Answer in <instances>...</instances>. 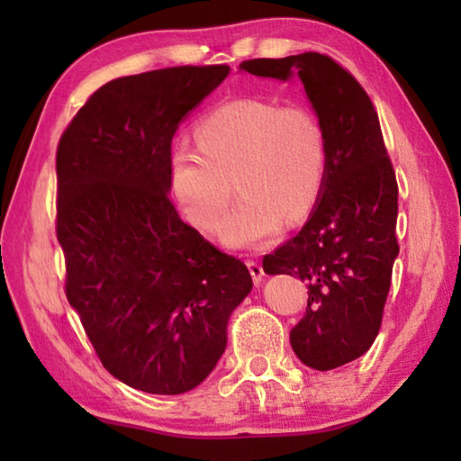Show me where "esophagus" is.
<instances>
[{"label":"esophagus","instance_id":"obj_1","mask_svg":"<svg viewBox=\"0 0 461 461\" xmlns=\"http://www.w3.org/2000/svg\"><path fill=\"white\" fill-rule=\"evenodd\" d=\"M246 264H248V268H249V275H252L254 285H260V283H262V278H264V268H262V264H260L258 260H248Z\"/></svg>","mask_w":461,"mask_h":461}]
</instances>
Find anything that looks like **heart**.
I'll return each mask as SVG.
<instances>
[{"label": "heart", "instance_id": "obj_1", "mask_svg": "<svg viewBox=\"0 0 461 461\" xmlns=\"http://www.w3.org/2000/svg\"><path fill=\"white\" fill-rule=\"evenodd\" d=\"M197 148L170 154V189L194 228L215 233L228 213L233 178L241 199L223 230L230 248H256L288 223L303 221L321 197L327 138L305 105L236 99L194 128Z\"/></svg>", "mask_w": 461, "mask_h": 461}]
</instances>
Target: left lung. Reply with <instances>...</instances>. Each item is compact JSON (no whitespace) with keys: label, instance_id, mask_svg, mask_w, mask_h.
Segmentation results:
<instances>
[{"label":"left lung","instance_id":"left-lung-1","mask_svg":"<svg viewBox=\"0 0 461 461\" xmlns=\"http://www.w3.org/2000/svg\"><path fill=\"white\" fill-rule=\"evenodd\" d=\"M241 71L305 87L327 138L321 197L294 238L267 254V275L299 276L309 288L305 315L291 330L299 360L333 370L376 339L399 256V185L368 93L346 68L319 52L252 59Z\"/></svg>","mask_w":461,"mask_h":461}]
</instances>
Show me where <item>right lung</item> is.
<instances>
[{"mask_svg":"<svg viewBox=\"0 0 461 461\" xmlns=\"http://www.w3.org/2000/svg\"><path fill=\"white\" fill-rule=\"evenodd\" d=\"M228 65L120 77L87 99L57 150V238L65 293L104 368L136 390L183 394L228 346L246 264L178 217L168 199L178 123Z\"/></svg>","mask_w":461,"mask_h":461,"instance_id":"add662e5","label":"right lung"}]
</instances>
